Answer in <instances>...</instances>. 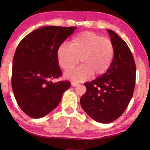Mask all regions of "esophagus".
Wrapping results in <instances>:
<instances>
[{"mask_svg": "<svg viewBox=\"0 0 150 150\" xmlns=\"http://www.w3.org/2000/svg\"><path fill=\"white\" fill-rule=\"evenodd\" d=\"M71 86H73V87H76V86H77L79 84H78L77 83H75V82H71Z\"/></svg>", "mask_w": 150, "mask_h": 150, "instance_id": "esophagus-1", "label": "esophagus"}]
</instances>
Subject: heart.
<instances>
[{"mask_svg": "<svg viewBox=\"0 0 150 150\" xmlns=\"http://www.w3.org/2000/svg\"><path fill=\"white\" fill-rule=\"evenodd\" d=\"M114 55L112 41L91 31L76 35L69 46L61 45L57 52L59 64L65 71L71 70L81 60V66L65 74L76 82L85 81L93 74L95 76L103 74L110 67Z\"/></svg>", "mask_w": 150, "mask_h": 150, "instance_id": "1", "label": "heart"}]
</instances>
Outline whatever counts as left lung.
I'll use <instances>...</instances> for the list:
<instances>
[{
  "label": "left lung",
  "mask_w": 150,
  "mask_h": 150,
  "mask_svg": "<svg viewBox=\"0 0 150 150\" xmlns=\"http://www.w3.org/2000/svg\"><path fill=\"white\" fill-rule=\"evenodd\" d=\"M115 47L110 66L103 75L85 83L86 93L81 98L83 109L96 122L107 124L118 119L132 98L136 65L128 45L116 33L107 30Z\"/></svg>",
  "instance_id": "left-lung-1"
}]
</instances>
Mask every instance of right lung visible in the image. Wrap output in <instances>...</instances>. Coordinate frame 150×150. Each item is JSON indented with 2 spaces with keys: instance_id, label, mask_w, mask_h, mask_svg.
<instances>
[{
  "instance_id": "1",
  "label": "right lung",
  "mask_w": 150,
  "mask_h": 150,
  "mask_svg": "<svg viewBox=\"0 0 150 150\" xmlns=\"http://www.w3.org/2000/svg\"><path fill=\"white\" fill-rule=\"evenodd\" d=\"M76 28L44 26L18 44L13 59L12 89L20 108L30 117L41 118L50 112L70 87V82L52 80L62 76L57 50Z\"/></svg>"
}]
</instances>
